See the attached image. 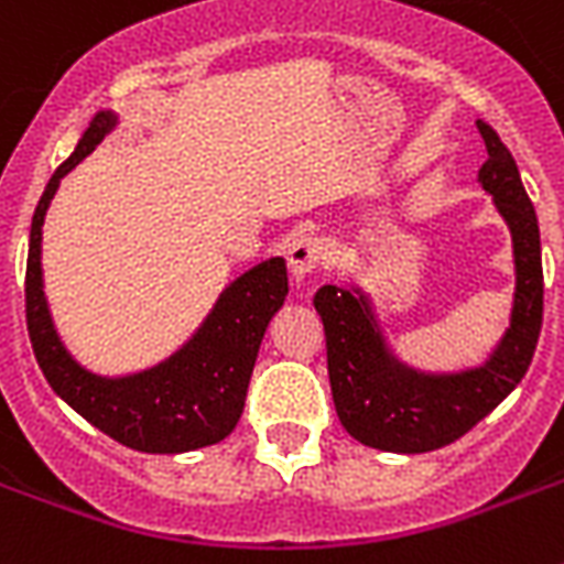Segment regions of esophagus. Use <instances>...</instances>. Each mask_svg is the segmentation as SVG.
Wrapping results in <instances>:
<instances>
[{
  "label": "esophagus",
  "instance_id": "34e87169",
  "mask_svg": "<svg viewBox=\"0 0 564 564\" xmlns=\"http://www.w3.org/2000/svg\"><path fill=\"white\" fill-rule=\"evenodd\" d=\"M325 254V239L322 237H299L292 239L286 248V260H290V272L295 281H304L313 269L318 265Z\"/></svg>",
  "mask_w": 564,
  "mask_h": 564
}]
</instances>
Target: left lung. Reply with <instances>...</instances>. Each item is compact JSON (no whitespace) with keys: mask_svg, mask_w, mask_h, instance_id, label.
Returning <instances> with one entry per match:
<instances>
[{"mask_svg":"<svg viewBox=\"0 0 564 564\" xmlns=\"http://www.w3.org/2000/svg\"><path fill=\"white\" fill-rule=\"evenodd\" d=\"M477 128L489 149L477 181L507 221L516 263L509 327L489 357L463 369L415 366L394 351L362 286L327 283L313 299L325 325L336 415L357 442L377 451L427 454L451 445L486 419L533 362L544 304L539 219L498 131L482 119Z\"/></svg>","mask_w":564,"mask_h":564,"instance_id":"left-lung-1","label":"left lung"}]
</instances>
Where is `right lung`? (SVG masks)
I'll return each mask as SVG.
<instances>
[{
    "mask_svg": "<svg viewBox=\"0 0 564 564\" xmlns=\"http://www.w3.org/2000/svg\"><path fill=\"white\" fill-rule=\"evenodd\" d=\"M117 122L113 110H99L40 195L25 263L31 348L57 398L93 427L143 454H187L216 445L237 427L265 327L290 292L286 260L269 257L234 278L187 343L149 369L101 375L75 360L57 334L43 290V221L61 181L93 154Z\"/></svg>",
    "mask_w": 564,
    "mask_h": 564,
    "instance_id": "1",
    "label": "right lung"
}]
</instances>
